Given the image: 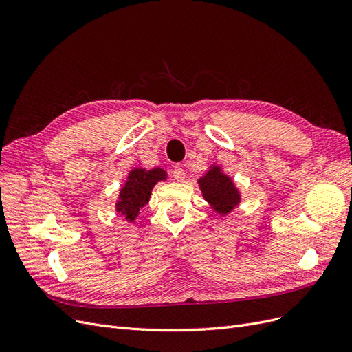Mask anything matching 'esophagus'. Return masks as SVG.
<instances>
[{
    "instance_id": "34e87169",
    "label": "esophagus",
    "mask_w": 352,
    "mask_h": 352,
    "mask_svg": "<svg viewBox=\"0 0 352 352\" xmlns=\"http://www.w3.org/2000/svg\"><path fill=\"white\" fill-rule=\"evenodd\" d=\"M173 177L177 180V182H184V179L186 177L185 170L180 166H176L175 170H173Z\"/></svg>"
}]
</instances>
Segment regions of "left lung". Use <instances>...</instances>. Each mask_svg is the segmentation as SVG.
Instances as JSON below:
<instances>
[{
  "label": "left lung",
  "mask_w": 352,
  "mask_h": 352,
  "mask_svg": "<svg viewBox=\"0 0 352 352\" xmlns=\"http://www.w3.org/2000/svg\"><path fill=\"white\" fill-rule=\"evenodd\" d=\"M198 186L204 199L219 216H228L241 204V190L235 180L223 172L220 164L212 163L198 180Z\"/></svg>",
  "instance_id": "1"
}]
</instances>
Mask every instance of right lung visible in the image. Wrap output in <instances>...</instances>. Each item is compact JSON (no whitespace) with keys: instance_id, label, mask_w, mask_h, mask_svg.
Returning a JSON list of instances; mask_svg holds the SVG:
<instances>
[{"instance_id":"right-lung-1","label":"right lung","mask_w":352,"mask_h":352,"mask_svg":"<svg viewBox=\"0 0 352 352\" xmlns=\"http://www.w3.org/2000/svg\"><path fill=\"white\" fill-rule=\"evenodd\" d=\"M162 180L163 182L167 180V172L162 167H154L151 170L133 167L127 173L126 182L123 184L114 206L116 211L124 221L133 223L136 220L140 210L150 202L153 188Z\"/></svg>"}]
</instances>
